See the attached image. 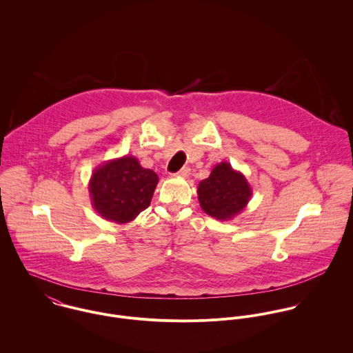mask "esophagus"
Returning <instances> with one entry per match:
<instances>
[{"label": "esophagus", "instance_id": "1", "mask_svg": "<svg viewBox=\"0 0 353 353\" xmlns=\"http://www.w3.org/2000/svg\"><path fill=\"white\" fill-rule=\"evenodd\" d=\"M175 175H176V176H181V178H188V176L190 175V168H189V167H185V168H182L181 171H178Z\"/></svg>", "mask_w": 353, "mask_h": 353}]
</instances>
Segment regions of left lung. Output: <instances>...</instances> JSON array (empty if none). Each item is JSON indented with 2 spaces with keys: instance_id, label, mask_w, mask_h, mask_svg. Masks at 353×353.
<instances>
[{
  "instance_id": "8db88e82",
  "label": "left lung",
  "mask_w": 353,
  "mask_h": 353,
  "mask_svg": "<svg viewBox=\"0 0 353 353\" xmlns=\"http://www.w3.org/2000/svg\"><path fill=\"white\" fill-rule=\"evenodd\" d=\"M197 194L206 214L225 221L232 220L248 206L252 189L241 171L234 170L228 161H221L199 183Z\"/></svg>"
}]
</instances>
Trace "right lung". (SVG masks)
<instances>
[{
  "label": "right lung",
  "instance_id": "right-lung-1",
  "mask_svg": "<svg viewBox=\"0 0 353 353\" xmlns=\"http://www.w3.org/2000/svg\"><path fill=\"white\" fill-rule=\"evenodd\" d=\"M157 182L154 171L141 167L137 157L126 154L98 165L88 190L99 216L107 221L126 224L150 206Z\"/></svg>",
  "mask_w": 353,
  "mask_h": 353
}]
</instances>
